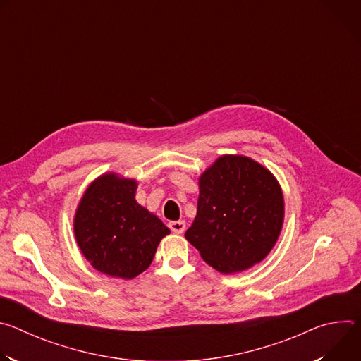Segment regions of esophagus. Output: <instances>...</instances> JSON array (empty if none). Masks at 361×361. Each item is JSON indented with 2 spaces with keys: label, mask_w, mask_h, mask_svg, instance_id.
Listing matches in <instances>:
<instances>
[{
  "label": "esophagus",
  "mask_w": 361,
  "mask_h": 361,
  "mask_svg": "<svg viewBox=\"0 0 361 361\" xmlns=\"http://www.w3.org/2000/svg\"><path fill=\"white\" fill-rule=\"evenodd\" d=\"M169 227L171 228L173 233H176V234H183L184 230H185V221H183V220L170 221V223H169Z\"/></svg>",
  "instance_id": "obj_1"
}]
</instances>
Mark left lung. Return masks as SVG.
Instances as JSON below:
<instances>
[{
    "mask_svg": "<svg viewBox=\"0 0 361 361\" xmlns=\"http://www.w3.org/2000/svg\"><path fill=\"white\" fill-rule=\"evenodd\" d=\"M197 214L185 238L223 274L263 262L284 223V195L274 174L247 156L224 154L198 177Z\"/></svg>",
    "mask_w": 361,
    "mask_h": 361,
    "instance_id": "8db88e82",
    "label": "left lung"
}]
</instances>
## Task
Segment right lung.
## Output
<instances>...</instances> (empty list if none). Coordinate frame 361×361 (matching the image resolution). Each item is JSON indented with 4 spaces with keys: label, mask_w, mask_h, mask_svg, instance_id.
Wrapping results in <instances>:
<instances>
[{
    "label": "right lung",
    "mask_w": 361,
    "mask_h": 361,
    "mask_svg": "<svg viewBox=\"0 0 361 361\" xmlns=\"http://www.w3.org/2000/svg\"><path fill=\"white\" fill-rule=\"evenodd\" d=\"M138 183L110 171L84 191L73 220L75 241L99 273L131 280L145 271L160 241L170 234L164 223L135 200Z\"/></svg>",
    "instance_id": "right-lung-1"
}]
</instances>
